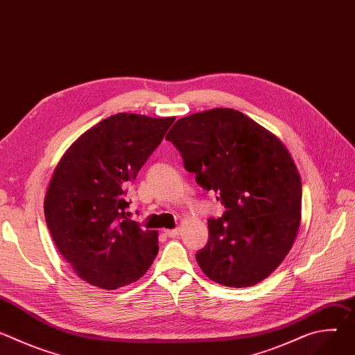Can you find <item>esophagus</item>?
I'll list each match as a JSON object with an SVG mask.
<instances>
[{"instance_id": "esophagus-1", "label": "esophagus", "mask_w": 355, "mask_h": 355, "mask_svg": "<svg viewBox=\"0 0 355 355\" xmlns=\"http://www.w3.org/2000/svg\"><path fill=\"white\" fill-rule=\"evenodd\" d=\"M164 234L168 237H177L180 234V229H168L164 232Z\"/></svg>"}]
</instances>
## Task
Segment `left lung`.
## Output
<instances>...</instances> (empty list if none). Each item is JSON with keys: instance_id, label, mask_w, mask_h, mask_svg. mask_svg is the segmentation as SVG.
<instances>
[{"instance_id": "8db88e82", "label": "left lung", "mask_w": 355, "mask_h": 355, "mask_svg": "<svg viewBox=\"0 0 355 355\" xmlns=\"http://www.w3.org/2000/svg\"><path fill=\"white\" fill-rule=\"evenodd\" d=\"M166 139L185 170L226 208L208 219V243L195 256L200 270L232 288L267 278L289 252L300 223V175L286 147L230 108L181 118Z\"/></svg>"}]
</instances>
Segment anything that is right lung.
<instances>
[{
    "label": "right lung",
    "instance_id": "right-lung-1",
    "mask_svg": "<svg viewBox=\"0 0 355 355\" xmlns=\"http://www.w3.org/2000/svg\"><path fill=\"white\" fill-rule=\"evenodd\" d=\"M175 118L116 114L80 136L59 162L44 196L46 225L85 282L116 289L156 259L159 234L129 219L128 187Z\"/></svg>",
    "mask_w": 355,
    "mask_h": 355
}]
</instances>
